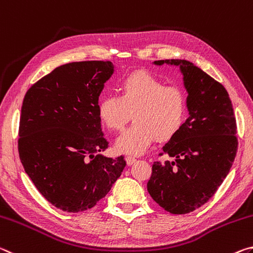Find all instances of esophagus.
I'll use <instances>...</instances> for the list:
<instances>
[{"mask_svg": "<svg viewBox=\"0 0 253 253\" xmlns=\"http://www.w3.org/2000/svg\"><path fill=\"white\" fill-rule=\"evenodd\" d=\"M126 164H127V166H131V165H133L135 161H136V159L134 158V157H132V156H127L126 158Z\"/></svg>", "mask_w": 253, "mask_h": 253, "instance_id": "obj_1", "label": "esophagus"}]
</instances>
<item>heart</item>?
<instances>
[{
    "mask_svg": "<svg viewBox=\"0 0 253 253\" xmlns=\"http://www.w3.org/2000/svg\"><path fill=\"white\" fill-rule=\"evenodd\" d=\"M120 96L109 94L98 101L97 114L111 130H122L132 115L135 121L117 139L122 154L142 155L156 139L172 138L183 126L187 111L186 94L147 72H134L119 85Z\"/></svg>",
    "mask_w": 253,
    "mask_h": 253,
    "instance_id": "obj_1",
    "label": "heart"
}]
</instances>
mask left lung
Segmentation results:
<instances>
[{
	"label": "left lung",
	"instance_id": "left-lung-1",
	"mask_svg": "<svg viewBox=\"0 0 253 253\" xmlns=\"http://www.w3.org/2000/svg\"><path fill=\"white\" fill-rule=\"evenodd\" d=\"M179 66L187 89L189 117L164 147L172 161H155L147 184L154 201L171 214L204 205L229 173L238 150L237 121L221 83L187 60H156Z\"/></svg>",
	"mask_w": 253,
	"mask_h": 253
}]
</instances>
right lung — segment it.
I'll use <instances>...</instances> for the list:
<instances>
[{"instance_id": "add662e5", "label": "right lung", "mask_w": 253, "mask_h": 253, "mask_svg": "<svg viewBox=\"0 0 253 253\" xmlns=\"http://www.w3.org/2000/svg\"><path fill=\"white\" fill-rule=\"evenodd\" d=\"M114 72L111 61L59 66L23 98L20 160L37 189L57 209L78 213L105 197L126 161L99 154L109 147L97 114L98 96Z\"/></svg>"}]
</instances>
